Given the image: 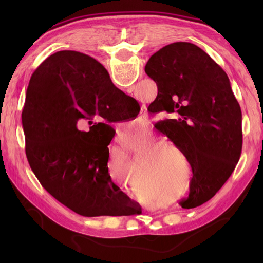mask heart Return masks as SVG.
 Wrapping results in <instances>:
<instances>
[{
	"label": "heart",
	"mask_w": 263,
	"mask_h": 263,
	"mask_svg": "<svg viewBox=\"0 0 263 263\" xmlns=\"http://www.w3.org/2000/svg\"><path fill=\"white\" fill-rule=\"evenodd\" d=\"M163 146H165V147H167L168 149H171V150H173V152H176L177 154H180V149H178L175 144H173V143H167V142H165V143H163Z\"/></svg>",
	"instance_id": "1"
}]
</instances>
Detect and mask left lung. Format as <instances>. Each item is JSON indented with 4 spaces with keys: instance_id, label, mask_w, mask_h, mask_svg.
<instances>
[{
    "instance_id": "left-lung-1",
    "label": "left lung",
    "mask_w": 263,
    "mask_h": 263,
    "mask_svg": "<svg viewBox=\"0 0 263 263\" xmlns=\"http://www.w3.org/2000/svg\"><path fill=\"white\" fill-rule=\"evenodd\" d=\"M157 97L150 114L166 111L155 127L181 150L192 168L183 208H194L218 192L242 153V111L226 72L200 47L177 42L156 52L146 64Z\"/></svg>"
}]
</instances>
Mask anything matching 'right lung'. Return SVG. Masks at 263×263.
<instances>
[{
  "mask_svg": "<svg viewBox=\"0 0 263 263\" xmlns=\"http://www.w3.org/2000/svg\"><path fill=\"white\" fill-rule=\"evenodd\" d=\"M117 103L138 104L113 85L98 61L74 51L48 57L27 88L22 125L28 163L49 194L81 216L137 210L108 173L107 146L115 131L107 123L125 120ZM99 117L105 122H93ZM81 119L93 124L88 133L76 127Z\"/></svg>",
  "mask_w": 263,
  "mask_h": 263,
  "instance_id": "add662e5",
  "label": "right lung"
}]
</instances>
